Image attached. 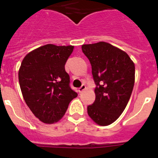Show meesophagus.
Returning <instances> with one entry per match:
<instances>
[{
    "instance_id": "34e87169",
    "label": "esophagus",
    "mask_w": 158,
    "mask_h": 158,
    "mask_svg": "<svg viewBox=\"0 0 158 158\" xmlns=\"http://www.w3.org/2000/svg\"><path fill=\"white\" fill-rule=\"evenodd\" d=\"M86 89V86H85V85H82L81 86L80 88H79V89H78V92H79V93H82V92L84 91V90H85V89Z\"/></svg>"
}]
</instances>
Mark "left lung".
Masks as SVG:
<instances>
[{"label": "left lung", "instance_id": "obj_1", "mask_svg": "<svg viewBox=\"0 0 158 158\" xmlns=\"http://www.w3.org/2000/svg\"><path fill=\"white\" fill-rule=\"evenodd\" d=\"M92 65L96 99L88 114L100 126L115 122L124 111L135 85V64L126 52L110 43L82 45Z\"/></svg>", "mask_w": 158, "mask_h": 158}]
</instances>
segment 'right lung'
<instances>
[{
	"mask_svg": "<svg viewBox=\"0 0 158 158\" xmlns=\"http://www.w3.org/2000/svg\"><path fill=\"white\" fill-rule=\"evenodd\" d=\"M73 51V46L47 44L27 54L20 65L19 83L23 99L44 123L62 118L71 100L77 96L65 69Z\"/></svg>",
	"mask_w": 158,
	"mask_h": 158,
	"instance_id": "right-lung-1",
	"label": "right lung"
}]
</instances>
